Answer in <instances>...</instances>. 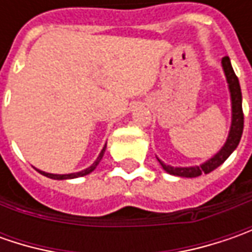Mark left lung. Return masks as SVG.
I'll use <instances>...</instances> for the list:
<instances>
[{
  "mask_svg": "<svg viewBox=\"0 0 252 252\" xmlns=\"http://www.w3.org/2000/svg\"><path fill=\"white\" fill-rule=\"evenodd\" d=\"M221 67L226 75V81L228 84V92H230V101H231V126L228 130V136L223 147L209 160L199 164V165H192V167H172L157 157V160L161 164L162 169L175 177H182V178H195L202 174H209L213 169L220 167L224 161L230 157V154L237 149L243 129H244V115H243V96H241V88L238 83L237 75L234 74V70L231 67V62L227 56L221 59Z\"/></svg>",
  "mask_w": 252,
  "mask_h": 252,
  "instance_id": "obj_1",
  "label": "left lung"
}]
</instances>
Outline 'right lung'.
<instances>
[{"mask_svg": "<svg viewBox=\"0 0 252 252\" xmlns=\"http://www.w3.org/2000/svg\"><path fill=\"white\" fill-rule=\"evenodd\" d=\"M105 150H106V143H105V146L102 147L101 153H99V156L96 157V160L94 161V164L90 165L88 168L83 169V171H78V172H71V174H50V172H44L42 169H37L42 175L44 177H47V178H52V179H59V181H62V179H73V178H78V177H84V175H88V174H91L94 169L96 168V165L101 162L102 157H103V154H105Z\"/></svg>", "mask_w": 252, "mask_h": 252, "instance_id": "right-lung-1", "label": "right lung"}]
</instances>
